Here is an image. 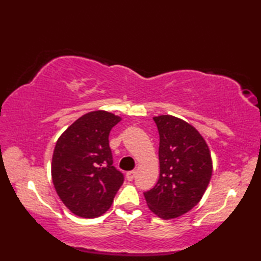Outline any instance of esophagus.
Here are the masks:
<instances>
[{"instance_id": "1", "label": "esophagus", "mask_w": 261, "mask_h": 261, "mask_svg": "<svg viewBox=\"0 0 261 261\" xmlns=\"http://www.w3.org/2000/svg\"><path fill=\"white\" fill-rule=\"evenodd\" d=\"M136 176V170H131V171H127L126 173V179L127 180H132L135 178Z\"/></svg>"}]
</instances>
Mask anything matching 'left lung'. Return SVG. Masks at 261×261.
Returning <instances> with one entry per match:
<instances>
[{
	"label": "left lung",
	"mask_w": 261,
	"mask_h": 261,
	"mask_svg": "<svg viewBox=\"0 0 261 261\" xmlns=\"http://www.w3.org/2000/svg\"><path fill=\"white\" fill-rule=\"evenodd\" d=\"M159 132L157 184L143 193L149 210L160 219L187 213L201 201L212 177L206 141L195 126L174 115L153 116Z\"/></svg>",
	"instance_id": "1"
}]
</instances>
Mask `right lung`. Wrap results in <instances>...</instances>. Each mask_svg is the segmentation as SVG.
Instances as JSON below:
<instances>
[{
	"label": "right lung",
	"mask_w": 261,
	"mask_h": 261,
	"mask_svg": "<svg viewBox=\"0 0 261 261\" xmlns=\"http://www.w3.org/2000/svg\"><path fill=\"white\" fill-rule=\"evenodd\" d=\"M120 121L121 116L107 111H92L70 124L55 146V190L65 206L81 218L104 214L123 184L109 146L110 131Z\"/></svg>",
	"instance_id": "obj_1"
}]
</instances>
